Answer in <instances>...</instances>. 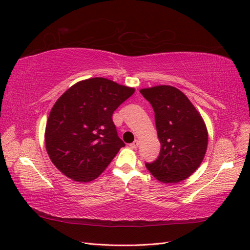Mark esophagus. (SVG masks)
Masks as SVG:
<instances>
[{"label":"esophagus","mask_w":250,"mask_h":250,"mask_svg":"<svg viewBox=\"0 0 250 250\" xmlns=\"http://www.w3.org/2000/svg\"><path fill=\"white\" fill-rule=\"evenodd\" d=\"M138 142H137V140H135V142H133L132 144H130V146H131V148L132 149H137L138 148Z\"/></svg>","instance_id":"esophagus-1"}]
</instances>
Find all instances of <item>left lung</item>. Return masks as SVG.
<instances>
[{"label":"left lung","instance_id":"obj_1","mask_svg":"<svg viewBox=\"0 0 250 250\" xmlns=\"http://www.w3.org/2000/svg\"><path fill=\"white\" fill-rule=\"evenodd\" d=\"M155 113L161 151L150 173L165 184L186 180L200 167L208 145L204 120L186 95L170 85L140 89Z\"/></svg>","mask_w":250,"mask_h":250}]
</instances>
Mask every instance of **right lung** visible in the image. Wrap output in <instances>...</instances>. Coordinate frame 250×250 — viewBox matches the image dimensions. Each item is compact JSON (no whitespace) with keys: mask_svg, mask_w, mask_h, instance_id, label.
<instances>
[{"mask_svg":"<svg viewBox=\"0 0 250 250\" xmlns=\"http://www.w3.org/2000/svg\"><path fill=\"white\" fill-rule=\"evenodd\" d=\"M134 88L105 78L76 83L57 100L45 130L53 164L76 182H91L125 144L118 136L113 113Z\"/></svg>","mask_w":250,"mask_h":250,"instance_id":"right-lung-1","label":"right lung"}]
</instances>
